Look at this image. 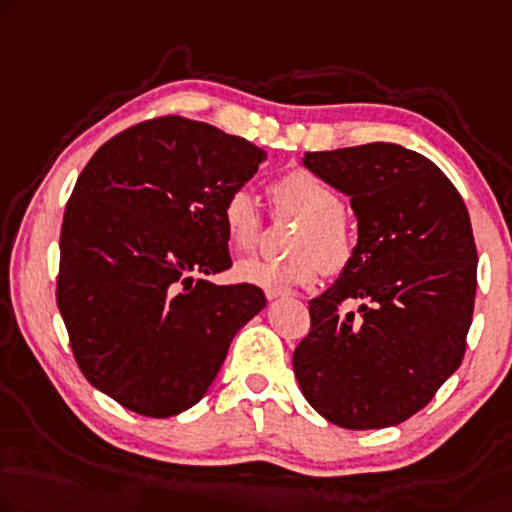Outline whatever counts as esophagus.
<instances>
[{
	"mask_svg": "<svg viewBox=\"0 0 512 512\" xmlns=\"http://www.w3.org/2000/svg\"><path fill=\"white\" fill-rule=\"evenodd\" d=\"M264 294H266V299H269V301H276V299H282V296H289L287 289H278V287L266 289Z\"/></svg>",
	"mask_w": 512,
	"mask_h": 512,
	"instance_id": "obj_1",
	"label": "esophagus"
}]
</instances>
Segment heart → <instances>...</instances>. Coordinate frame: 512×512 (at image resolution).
Masks as SVG:
<instances>
[{
    "label": "heart",
    "mask_w": 512,
    "mask_h": 512,
    "mask_svg": "<svg viewBox=\"0 0 512 512\" xmlns=\"http://www.w3.org/2000/svg\"><path fill=\"white\" fill-rule=\"evenodd\" d=\"M278 216H296L301 223L289 239L294 253L287 257H253L236 266V276L257 287L315 285L324 269L338 273L352 262L356 236L342 211V200L331 183L303 167L289 170L269 188ZM220 220L227 243L239 253H248L262 236V211L246 188H236L225 197Z\"/></svg>",
    "instance_id": "obj_1"
}]
</instances>
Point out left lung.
<instances>
[{"label":"left lung","instance_id":"obj_1","mask_svg":"<svg viewBox=\"0 0 512 512\" xmlns=\"http://www.w3.org/2000/svg\"><path fill=\"white\" fill-rule=\"evenodd\" d=\"M303 165L352 200L354 257L310 305L294 375L310 407L349 430L391 427L460 368L476 299V243L451 179L391 142L308 151ZM361 300L359 315L342 300Z\"/></svg>","mask_w":512,"mask_h":512}]
</instances>
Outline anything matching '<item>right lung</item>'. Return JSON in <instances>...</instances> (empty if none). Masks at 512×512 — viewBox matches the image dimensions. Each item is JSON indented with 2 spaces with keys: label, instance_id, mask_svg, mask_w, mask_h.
Masks as SVG:
<instances>
[{
  "label": "right lung",
  "instance_id": "add662e5",
  "mask_svg": "<svg viewBox=\"0 0 512 512\" xmlns=\"http://www.w3.org/2000/svg\"><path fill=\"white\" fill-rule=\"evenodd\" d=\"M266 151L216 126L160 117L114 135L66 204L57 305L91 386L151 418L207 395L241 326L266 308L230 269L220 220Z\"/></svg>",
  "mask_w": 512,
  "mask_h": 512
}]
</instances>
